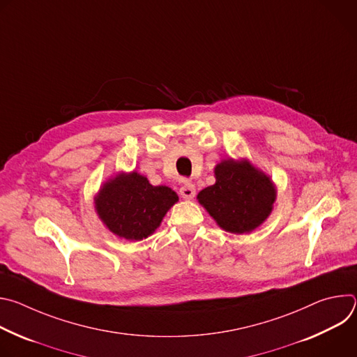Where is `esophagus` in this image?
<instances>
[{
	"instance_id": "obj_1",
	"label": "esophagus",
	"mask_w": 357,
	"mask_h": 357,
	"mask_svg": "<svg viewBox=\"0 0 357 357\" xmlns=\"http://www.w3.org/2000/svg\"><path fill=\"white\" fill-rule=\"evenodd\" d=\"M179 193H181V196H182L183 199H193L195 195H196V188H195L193 183L185 182V183L181 186Z\"/></svg>"
}]
</instances>
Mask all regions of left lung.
Segmentation results:
<instances>
[{"mask_svg":"<svg viewBox=\"0 0 357 357\" xmlns=\"http://www.w3.org/2000/svg\"><path fill=\"white\" fill-rule=\"evenodd\" d=\"M215 175L216 183L200 190L197 199L222 229L248 233L268 218L275 189L267 175L234 160L220 162Z\"/></svg>","mask_w":357,"mask_h":357,"instance_id":"left-lung-1","label":"left lung"}]
</instances>
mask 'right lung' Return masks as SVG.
<instances>
[{"label":"right lung","instance_id":"1","mask_svg":"<svg viewBox=\"0 0 357 357\" xmlns=\"http://www.w3.org/2000/svg\"><path fill=\"white\" fill-rule=\"evenodd\" d=\"M178 195L167 186H152L137 172L119 175L100 190L97 213L117 236L142 240L155 231Z\"/></svg>","mask_w":357,"mask_h":357}]
</instances>
